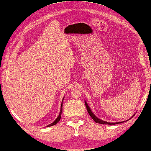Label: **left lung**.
Returning <instances> with one entry per match:
<instances>
[{
    "label": "left lung",
    "instance_id": "obj_1",
    "mask_svg": "<svg viewBox=\"0 0 151 151\" xmlns=\"http://www.w3.org/2000/svg\"><path fill=\"white\" fill-rule=\"evenodd\" d=\"M84 102H85V105H86V109H87V111H88V114H89V115L91 117V118L93 119V120L96 122V123H99V124H108V125H114V124H120V123H122V122H126V121H128V120H129L131 118H132V117H133V116H134V115H133V116H132L131 118L130 119H128V120H126V121H124V122H113V123H111V122H106V121H104V120H102V119H99L98 117H97L96 115H95V114L93 113L92 112V111H91V109H90V107L88 106V104L87 103H86V101H84Z\"/></svg>",
    "mask_w": 151,
    "mask_h": 151
}]
</instances>
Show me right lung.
I'll use <instances>...</instances> for the list:
<instances>
[{
  "mask_svg": "<svg viewBox=\"0 0 151 151\" xmlns=\"http://www.w3.org/2000/svg\"><path fill=\"white\" fill-rule=\"evenodd\" d=\"M63 100H64V98H63ZM63 102H62V104H61L60 111L59 115H58V116L57 117V118L55 119V120L54 122H52V123H51V124H50L47 125L46 127H51V126H53V125L56 124H57L58 122L60 121V118H61V114H62V112H63Z\"/></svg>",
  "mask_w": 151,
  "mask_h": 151,
  "instance_id": "1",
  "label": "right lung"
}]
</instances>
